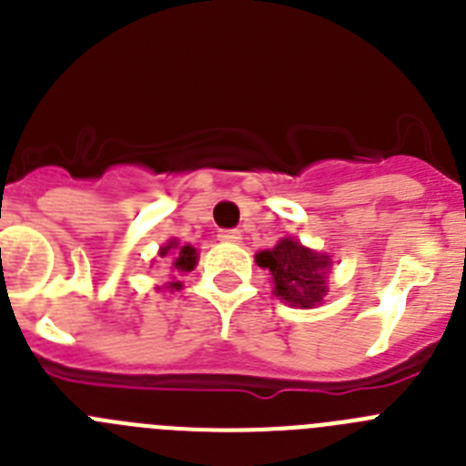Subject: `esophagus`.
<instances>
[{
  "label": "esophagus",
  "mask_w": 466,
  "mask_h": 466,
  "mask_svg": "<svg viewBox=\"0 0 466 466\" xmlns=\"http://www.w3.org/2000/svg\"><path fill=\"white\" fill-rule=\"evenodd\" d=\"M219 238L221 242H230V245H238V242L242 240V233L238 228H224V230H219Z\"/></svg>",
  "instance_id": "1"
}]
</instances>
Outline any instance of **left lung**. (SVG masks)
Masks as SVG:
<instances>
[{"instance_id": "obj_1", "label": "left lung", "mask_w": 466, "mask_h": 466, "mask_svg": "<svg viewBox=\"0 0 466 466\" xmlns=\"http://www.w3.org/2000/svg\"><path fill=\"white\" fill-rule=\"evenodd\" d=\"M257 263L263 270H270L273 294L291 308H315L327 296L333 261L327 254L303 247L299 240L282 238L273 249L258 252Z\"/></svg>"}]
</instances>
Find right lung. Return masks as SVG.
<instances>
[{"label":"right lung","mask_w":466,"mask_h":466,"mask_svg":"<svg viewBox=\"0 0 466 466\" xmlns=\"http://www.w3.org/2000/svg\"><path fill=\"white\" fill-rule=\"evenodd\" d=\"M158 257L166 263H172L170 268L177 270V273H188V270L196 268V261H198L196 247L182 245L177 238H172V240H167L166 245L160 247ZM166 289H175V291L182 289V282H167Z\"/></svg>","instance_id":"obj_1"}]
</instances>
